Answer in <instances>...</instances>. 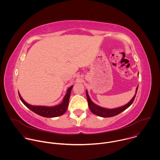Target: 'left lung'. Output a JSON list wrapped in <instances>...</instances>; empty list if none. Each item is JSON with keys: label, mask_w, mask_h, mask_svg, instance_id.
<instances>
[{"label": "left lung", "mask_w": 160, "mask_h": 160, "mask_svg": "<svg viewBox=\"0 0 160 160\" xmlns=\"http://www.w3.org/2000/svg\"><path fill=\"white\" fill-rule=\"evenodd\" d=\"M137 90H138V87L136 88V91H135V95L128 103H127L125 105H124V106H122L116 108H114V109L104 108L101 107L98 105H96V104H95L91 100L90 96L88 95L87 90H86V94H87V97L89 109H90V111L94 114L97 115L98 116H100V117H102V118H110V117L115 116L120 114L121 112H122V111H124L126 109H128V108L132 104V102H133V100L135 98V96H136Z\"/></svg>", "instance_id": "obj_1"}]
</instances>
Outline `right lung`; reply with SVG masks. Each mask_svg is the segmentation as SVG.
Here are the masks:
<instances>
[{"mask_svg":"<svg viewBox=\"0 0 160 160\" xmlns=\"http://www.w3.org/2000/svg\"><path fill=\"white\" fill-rule=\"evenodd\" d=\"M73 86H71L69 87L67 90V93L65 95L63 98L62 102L54 106H33L31 105L28 103H27L22 97L20 95V94L18 92V95L20 96V98L22 102L30 110H32V112L34 113L44 117V118H55L58 116H60L63 115L64 113L66 112L68 106V102L70 96L71 90L72 89Z\"/></svg>","mask_w":160,"mask_h":160,"instance_id":"1","label":"right lung"}]
</instances>
